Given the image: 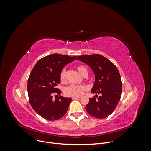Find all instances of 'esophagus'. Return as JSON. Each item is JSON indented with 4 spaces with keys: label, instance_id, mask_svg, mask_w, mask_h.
I'll use <instances>...</instances> for the list:
<instances>
[{
    "label": "esophagus",
    "instance_id": "esophagus-1",
    "mask_svg": "<svg viewBox=\"0 0 151 151\" xmlns=\"http://www.w3.org/2000/svg\"><path fill=\"white\" fill-rule=\"evenodd\" d=\"M81 97L80 96H78V97H72V99H79Z\"/></svg>",
    "mask_w": 151,
    "mask_h": 151
}]
</instances>
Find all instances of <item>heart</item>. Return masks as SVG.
Masks as SVG:
<instances>
[{
	"label": "heart",
	"instance_id": "heart-1",
	"mask_svg": "<svg viewBox=\"0 0 151 151\" xmlns=\"http://www.w3.org/2000/svg\"><path fill=\"white\" fill-rule=\"evenodd\" d=\"M77 71L79 74L83 76L84 73L87 71L86 67L82 65H79L76 67ZM60 80L62 83H64L65 82V70H62L60 75ZM87 90V87L84 85H70L65 89V94L68 96L78 97L83 95L84 91Z\"/></svg>",
	"mask_w": 151,
	"mask_h": 151
}]
</instances>
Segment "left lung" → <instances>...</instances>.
Masks as SVG:
<instances>
[{"label":"left lung","mask_w":151,"mask_h":151,"mask_svg":"<svg viewBox=\"0 0 151 151\" xmlns=\"http://www.w3.org/2000/svg\"><path fill=\"white\" fill-rule=\"evenodd\" d=\"M88 65L95 75L94 84L91 93L99 94L89 99L86 109L90 115L104 118L113 112L120 101L122 84L120 74L116 67L108 58L99 54L85 55L77 57Z\"/></svg>","instance_id":"1"}]
</instances>
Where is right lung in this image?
<instances>
[{
    "label": "right lung",
    "instance_id": "add662e5",
    "mask_svg": "<svg viewBox=\"0 0 151 151\" xmlns=\"http://www.w3.org/2000/svg\"><path fill=\"white\" fill-rule=\"evenodd\" d=\"M77 57L54 53L36 62L28 80V93L31 106L35 112L47 120H57L65 115L71 98L53 99V94H61L57 88L60 83V75L64 67Z\"/></svg>",
    "mask_w": 151,
    "mask_h": 151
}]
</instances>
